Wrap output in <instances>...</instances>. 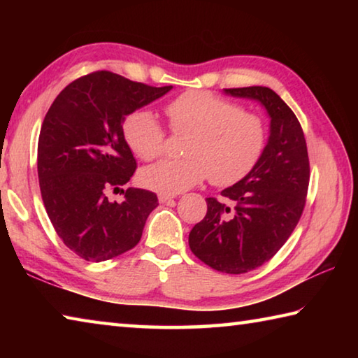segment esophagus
<instances>
[{
  "mask_svg": "<svg viewBox=\"0 0 358 358\" xmlns=\"http://www.w3.org/2000/svg\"><path fill=\"white\" fill-rule=\"evenodd\" d=\"M177 197V194H167V192H159L157 194V199H159L161 203H166L169 201H172V199Z\"/></svg>",
  "mask_w": 358,
  "mask_h": 358,
  "instance_id": "34e87169",
  "label": "esophagus"
}]
</instances>
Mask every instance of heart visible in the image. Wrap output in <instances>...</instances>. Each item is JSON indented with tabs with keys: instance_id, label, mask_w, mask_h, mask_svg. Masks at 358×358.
I'll return each instance as SVG.
<instances>
[{
	"instance_id": "b5f03b06",
	"label": "heart",
	"mask_w": 358,
	"mask_h": 358,
	"mask_svg": "<svg viewBox=\"0 0 358 358\" xmlns=\"http://www.w3.org/2000/svg\"><path fill=\"white\" fill-rule=\"evenodd\" d=\"M175 132H186L185 157L145 167L142 183L150 189L177 194L207 177L216 186L245 178L262 156L266 128L259 115L207 92H186L166 106ZM123 136L137 157L151 161L164 151L166 131L156 115L137 110L126 117Z\"/></svg>"
}]
</instances>
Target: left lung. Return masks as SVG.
Instances as JSON below:
<instances>
[{"instance_id": "left-lung-1", "label": "left lung", "mask_w": 358, "mask_h": 358, "mask_svg": "<svg viewBox=\"0 0 358 358\" xmlns=\"http://www.w3.org/2000/svg\"><path fill=\"white\" fill-rule=\"evenodd\" d=\"M224 93L259 102L270 117V134L252 171L221 191L232 207L207 199V215L189 232V248L211 268L240 275L270 260L294 232L305 208L310 161L299 120L273 90Z\"/></svg>"}]
</instances>
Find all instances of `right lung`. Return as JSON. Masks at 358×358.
<instances>
[{"instance_id":"right-lung-1","label":"right lung","mask_w":358,"mask_h":358,"mask_svg":"<svg viewBox=\"0 0 358 358\" xmlns=\"http://www.w3.org/2000/svg\"><path fill=\"white\" fill-rule=\"evenodd\" d=\"M172 88L98 71L69 83L48 108L38 143L42 201L58 237L82 259L102 262L141 241L157 197L121 189L137 167L123 123ZM112 189L125 194L123 203L108 201Z\"/></svg>"}]
</instances>
